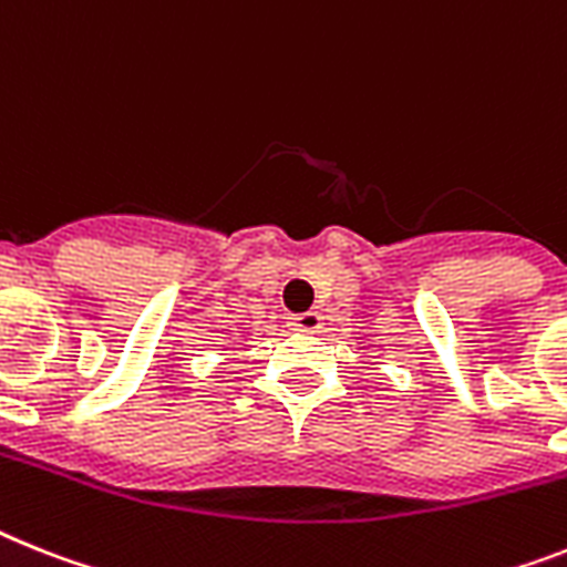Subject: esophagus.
I'll return each instance as SVG.
<instances>
[{
	"label": "esophagus",
	"instance_id": "34e87169",
	"mask_svg": "<svg viewBox=\"0 0 567 567\" xmlns=\"http://www.w3.org/2000/svg\"><path fill=\"white\" fill-rule=\"evenodd\" d=\"M322 326V317L317 311H306V313H297V317H291V328L293 331H320Z\"/></svg>",
	"mask_w": 567,
	"mask_h": 567
}]
</instances>
